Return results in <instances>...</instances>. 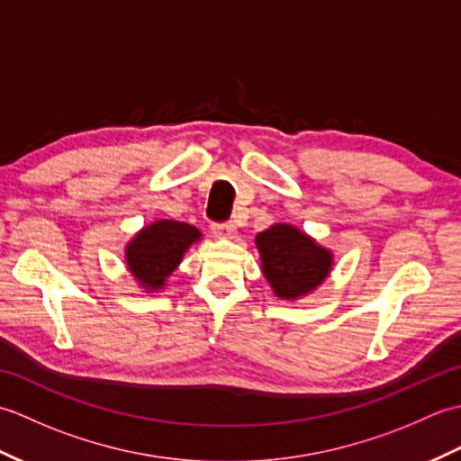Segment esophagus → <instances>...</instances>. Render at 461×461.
Wrapping results in <instances>:
<instances>
[{"mask_svg":"<svg viewBox=\"0 0 461 461\" xmlns=\"http://www.w3.org/2000/svg\"><path fill=\"white\" fill-rule=\"evenodd\" d=\"M212 233L220 240H233L238 233V228L233 223H215L212 225Z\"/></svg>","mask_w":461,"mask_h":461,"instance_id":"obj_1","label":"esophagus"}]
</instances>
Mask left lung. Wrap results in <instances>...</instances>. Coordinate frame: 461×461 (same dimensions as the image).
Segmentation results:
<instances>
[{
  "label": "left lung",
  "instance_id": "left-lung-1",
  "mask_svg": "<svg viewBox=\"0 0 461 461\" xmlns=\"http://www.w3.org/2000/svg\"><path fill=\"white\" fill-rule=\"evenodd\" d=\"M256 248L263 277L283 301H297L319 289L335 263L329 248L287 221L273 223L258 233Z\"/></svg>",
  "mask_w": 461,
  "mask_h": 461
}]
</instances>
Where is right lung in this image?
Instances as JSON below:
<instances>
[{"label": "right lung", "instance_id": "obj_1", "mask_svg": "<svg viewBox=\"0 0 461 461\" xmlns=\"http://www.w3.org/2000/svg\"><path fill=\"white\" fill-rule=\"evenodd\" d=\"M200 240L202 231L190 223L156 220L136 231L124 246L126 269L146 293L160 291L178 269L185 251Z\"/></svg>", "mask_w": 461, "mask_h": 461}]
</instances>
